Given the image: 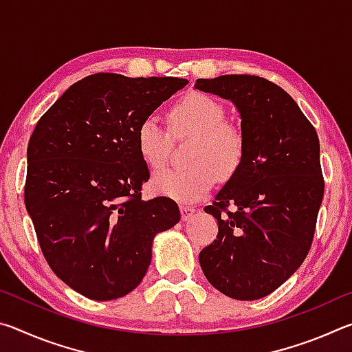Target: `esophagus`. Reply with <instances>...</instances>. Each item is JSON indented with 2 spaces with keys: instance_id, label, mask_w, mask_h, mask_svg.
I'll use <instances>...</instances> for the list:
<instances>
[{
  "instance_id": "1",
  "label": "esophagus",
  "mask_w": 352,
  "mask_h": 352,
  "mask_svg": "<svg viewBox=\"0 0 352 352\" xmlns=\"http://www.w3.org/2000/svg\"><path fill=\"white\" fill-rule=\"evenodd\" d=\"M180 211H182V219L184 220V222H186V220H189V219H192V216H194V212H195V210L192 206H180Z\"/></svg>"
}]
</instances>
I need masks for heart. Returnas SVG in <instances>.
Wrapping results in <instances>:
<instances>
[{
	"label": "heart",
	"mask_w": 352,
	"mask_h": 352,
	"mask_svg": "<svg viewBox=\"0 0 352 352\" xmlns=\"http://www.w3.org/2000/svg\"><path fill=\"white\" fill-rule=\"evenodd\" d=\"M223 105L205 93H190L172 107L169 122L175 136H194L190 168L162 169L152 177V189L182 204L204 199L217 182L228 180L245 158V140L239 129L225 122ZM136 148L148 168L166 163L170 135L153 116L142 119L136 129Z\"/></svg>",
	"instance_id": "heart-1"
}]
</instances>
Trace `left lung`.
<instances>
[{"mask_svg":"<svg viewBox=\"0 0 352 352\" xmlns=\"http://www.w3.org/2000/svg\"><path fill=\"white\" fill-rule=\"evenodd\" d=\"M241 115L245 158L205 212L217 239L199 254L212 287L234 300L264 298L298 270L311 248L324 183L317 132L281 87L248 74L197 79ZM234 206L233 213L221 211Z\"/></svg>","mask_w":352,"mask_h":352,"instance_id":"1","label":"left lung"}]
</instances>
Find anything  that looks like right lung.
I'll use <instances>...</instances> for the list:
<instances>
[{
  "label": "right lung",
  "instance_id": "1",
  "mask_svg": "<svg viewBox=\"0 0 352 352\" xmlns=\"http://www.w3.org/2000/svg\"><path fill=\"white\" fill-rule=\"evenodd\" d=\"M186 85L98 73L73 83L35 126L26 210L47 264L77 294L96 301L130 294L151 265L155 236L180 220L174 200L141 199L151 174L135 136Z\"/></svg>",
  "mask_w": 352,
  "mask_h": 352
}]
</instances>
